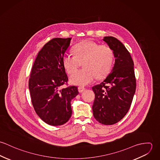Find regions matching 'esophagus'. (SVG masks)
<instances>
[{"instance_id": "obj_1", "label": "esophagus", "mask_w": 160, "mask_h": 160, "mask_svg": "<svg viewBox=\"0 0 160 160\" xmlns=\"http://www.w3.org/2000/svg\"><path fill=\"white\" fill-rule=\"evenodd\" d=\"M86 90V88H84V87H82V86H80L78 88V91L79 92H82Z\"/></svg>"}]
</instances>
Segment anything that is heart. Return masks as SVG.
Here are the masks:
<instances>
[{
	"mask_svg": "<svg viewBox=\"0 0 160 160\" xmlns=\"http://www.w3.org/2000/svg\"><path fill=\"white\" fill-rule=\"evenodd\" d=\"M74 56L65 54L63 65L69 74H72L82 64L84 68L72 74L70 82L74 85L86 86L97 78L106 76L110 71L114 59L112 49L107 45L84 41L74 46Z\"/></svg>",
	"mask_w": 160,
	"mask_h": 160,
	"instance_id": "1",
	"label": "heart"
}]
</instances>
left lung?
<instances>
[{"instance_id": "left-lung-1", "label": "left lung", "mask_w": 160, "mask_h": 160, "mask_svg": "<svg viewBox=\"0 0 160 160\" xmlns=\"http://www.w3.org/2000/svg\"><path fill=\"white\" fill-rule=\"evenodd\" d=\"M103 41L113 52L114 67L103 81L92 87L95 95L92 111L100 123L112 125L122 119L129 111L136 80L134 62L125 46L112 36H105Z\"/></svg>"}]
</instances>
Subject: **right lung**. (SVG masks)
<instances>
[{"instance_id":"obj_1","label":"right lung","mask_w":160,"mask_h":160,"mask_svg":"<svg viewBox=\"0 0 160 160\" xmlns=\"http://www.w3.org/2000/svg\"><path fill=\"white\" fill-rule=\"evenodd\" d=\"M71 38H54L39 52L31 69L29 89L34 110L46 123H66L72 114L71 101L79 92L76 86L63 88L68 80L63 57Z\"/></svg>"}]
</instances>
